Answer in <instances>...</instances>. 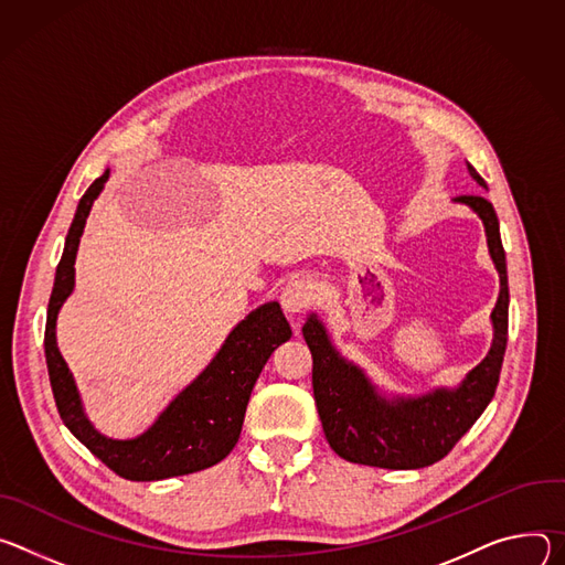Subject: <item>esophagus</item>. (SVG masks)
I'll use <instances>...</instances> for the list:
<instances>
[{"label":"esophagus","instance_id":"1","mask_svg":"<svg viewBox=\"0 0 565 565\" xmlns=\"http://www.w3.org/2000/svg\"><path fill=\"white\" fill-rule=\"evenodd\" d=\"M317 300V285L309 278H291L280 291V305L287 315H300Z\"/></svg>","mask_w":565,"mask_h":565}]
</instances>
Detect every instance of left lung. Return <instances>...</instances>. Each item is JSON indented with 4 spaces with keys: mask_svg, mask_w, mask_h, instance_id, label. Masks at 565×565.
<instances>
[{
    "mask_svg": "<svg viewBox=\"0 0 565 565\" xmlns=\"http://www.w3.org/2000/svg\"><path fill=\"white\" fill-rule=\"evenodd\" d=\"M469 174L487 188L471 163ZM458 202L471 206L484 224L489 254L500 274V294L491 311V350L456 391L440 388L415 399H386L374 391L356 365L339 356L315 315L302 326V337L315 359L311 386L319 417L330 447L348 462L380 469H422L443 460L495 393L508 345L510 315L505 248L500 242L491 202L482 195H460Z\"/></svg>",
    "mask_w": 565,
    "mask_h": 565,
    "instance_id": "1",
    "label": "left lung"
}]
</instances>
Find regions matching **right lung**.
Instances as JSON below:
<instances>
[{"label": "right lung", "mask_w": 565, "mask_h": 565, "mask_svg": "<svg viewBox=\"0 0 565 565\" xmlns=\"http://www.w3.org/2000/svg\"><path fill=\"white\" fill-rule=\"evenodd\" d=\"M107 177L109 170H105L83 195L55 269L44 330V354L53 399L67 428L120 478L148 482L195 473L224 460L237 445L250 391L271 352L289 341L291 328L278 302L258 307L237 323L209 367L177 395L143 435L135 440H109L100 435L85 417L72 372L55 345V319L57 309L74 289V263L81 235Z\"/></svg>", "instance_id": "right-lung-1"}]
</instances>
